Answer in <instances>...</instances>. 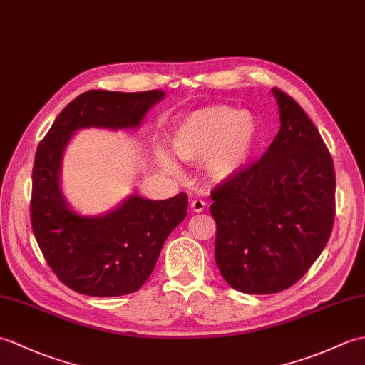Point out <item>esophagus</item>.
Segmentation results:
<instances>
[{"label": "esophagus", "instance_id": "esophagus-1", "mask_svg": "<svg viewBox=\"0 0 365 365\" xmlns=\"http://www.w3.org/2000/svg\"><path fill=\"white\" fill-rule=\"evenodd\" d=\"M205 205H207V204L204 202L202 199H195V200H192V202H191V210L195 212V213H200V212L205 210Z\"/></svg>", "mask_w": 365, "mask_h": 365}]
</instances>
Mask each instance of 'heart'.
Instances as JSON below:
<instances>
[{
    "instance_id": "b5f03b06",
    "label": "heart",
    "mask_w": 365,
    "mask_h": 365,
    "mask_svg": "<svg viewBox=\"0 0 365 365\" xmlns=\"http://www.w3.org/2000/svg\"><path fill=\"white\" fill-rule=\"evenodd\" d=\"M260 138L252 114L227 105H212L187 114L177 123L170 135V149L183 161H202L210 182L227 183L251 165ZM157 161L170 174L180 173L166 152L158 150Z\"/></svg>"
}]
</instances>
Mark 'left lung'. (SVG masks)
Here are the masks:
<instances>
[{
  "label": "left lung",
  "instance_id": "1",
  "mask_svg": "<svg viewBox=\"0 0 365 365\" xmlns=\"http://www.w3.org/2000/svg\"><path fill=\"white\" fill-rule=\"evenodd\" d=\"M281 128L265 155L212 192L215 260L242 293L289 289L327 246L336 215V173L304 110L273 89Z\"/></svg>",
  "mask_w": 365,
  "mask_h": 365
}]
</instances>
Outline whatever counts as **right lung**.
<instances>
[{
  "label": "right lung",
  "instance_id": "1",
  "mask_svg": "<svg viewBox=\"0 0 365 365\" xmlns=\"http://www.w3.org/2000/svg\"><path fill=\"white\" fill-rule=\"evenodd\" d=\"M165 91H88L68 103L37 147L31 222L50 268L72 290L120 297L149 279L166 238L188 210V196L152 200L130 195L113 210L88 216L71 207L61 188L64 152L81 128L136 130Z\"/></svg>",
  "mask_w": 365,
  "mask_h": 365
}]
</instances>
